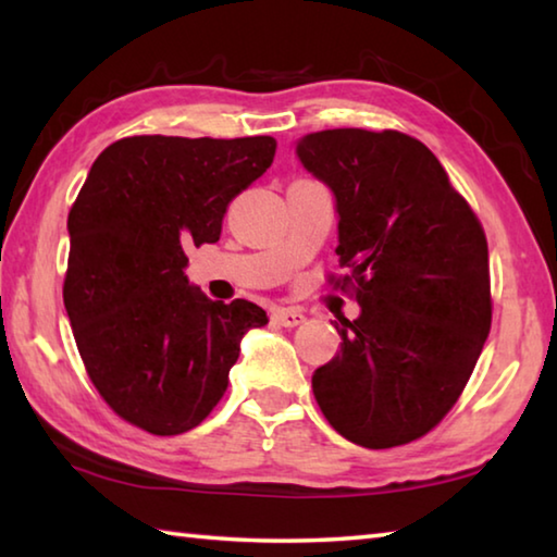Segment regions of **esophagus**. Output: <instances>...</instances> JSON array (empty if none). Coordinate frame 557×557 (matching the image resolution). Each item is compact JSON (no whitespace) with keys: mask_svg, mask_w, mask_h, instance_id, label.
<instances>
[{"mask_svg":"<svg viewBox=\"0 0 557 557\" xmlns=\"http://www.w3.org/2000/svg\"><path fill=\"white\" fill-rule=\"evenodd\" d=\"M272 319H275L280 326H299L305 322V314H301L299 309H277Z\"/></svg>","mask_w":557,"mask_h":557,"instance_id":"obj_1","label":"esophagus"}]
</instances>
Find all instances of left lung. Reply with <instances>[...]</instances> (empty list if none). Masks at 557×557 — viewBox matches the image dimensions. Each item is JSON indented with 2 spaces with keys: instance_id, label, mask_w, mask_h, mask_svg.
<instances>
[{
  "instance_id": "8db88e82",
  "label": "left lung",
  "mask_w": 557,
  "mask_h": 557,
  "mask_svg": "<svg viewBox=\"0 0 557 557\" xmlns=\"http://www.w3.org/2000/svg\"><path fill=\"white\" fill-rule=\"evenodd\" d=\"M297 154L336 196L346 275L329 285L361 305L334 322L342 351L312 375L317 405L354 445H408L455 408L492 329L484 228L405 132L324 129Z\"/></svg>"
}]
</instances>
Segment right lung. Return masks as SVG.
Instances as JSON below:
<instances>
[{"instance_id":"obj_1","label":"right lung","mask_w":557,"mask_h":557,"mask_svg":"<svg viewBox=\"0 0 557 557\" xmlns=\"http://www.w3.org/2000/svg\"><path fill=\"white\" fill-rule=\"evenodd\" d=\"M275 149L268 135L125 137L102 149L73 201L63 305L90 383L129 425L159 437L201 425L243 334L268 324L252 301L188 287L184 248L221 238L228 203Z\"/></svg>"}]
</instances>
